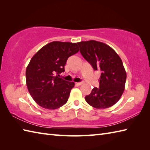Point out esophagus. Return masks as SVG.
I'll return each instance as SVG.
<instances>
[{
    "label": "esophagus",
    "mask_w": 150,
    "mask_h": 150,
    "mask_svg": "<svg viewBox=\"0 0 150 150\" xmlns=\"http://www.w3.org/2000/svg\"><path fill=\"white\" fill-rule=\"evenodd\" d=\"M83 84H84V82H77V83H76V84L78 85V86H81V85Z\"/></svg>",
    "instance_id": "esophagus-1"
}]
</instances>
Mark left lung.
<instances>
[{"mask_svg":"<svg viewBox=\"0 0 150 150\" xmlns=\"http://www.w3.org/2000/svg\"><path fill=\"white\" fill-rule=\"evenodd\" d=\"M77 44L84 58L99 70V88L95 87L85 97L88 104L97 109L108 108L117 103L124 91L126 72L120 57L106 44L91 40Z\"/></svg>","mask_w":150,"mask_h":150,"instance_id":"1","label":"left lung"}]
</instances>
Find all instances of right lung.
Returning a JSON list of instances; mask_svg holds the SVG:
<instances>
[{
	"mask_svg": "<svg viewBox=\"0 0 150 150\" xmlns=\"http://www.w3.org/2000/svg\"><path fill=\"white\" fill-rule=\"evenodd\" d=\"M79 51L77 43L53 41L43 46L31 58L26 68V85L38 105L55 110L67 103L75 83L59 76L64 71L68 59Z\"/></svg>",
	"mask_w": 150,
	"mask_h": 150,
	"instance_id": "1",
	"label": "right lung"
}]
</instances>
